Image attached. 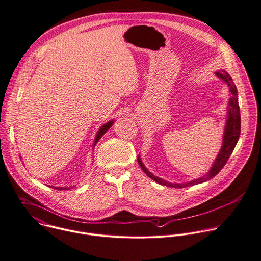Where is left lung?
I'll use <instances>...</instances> for the list:
<instances>
[{"label": "left lung", "instance_id": "1", "mask_svg": "<svg viewBox=\"0 0 261 261\" xmlns=\"http://www.w3.org/2000/svg\"><path fill=\"white\" fill-rule=\"evenodd\" d=\"M215 74L227 84V86L229 87V92L231 93V97L228 101L227 120H226V124H225V128H224L222 146H221V149H220L217 158L214 161V164L212 165L209 172H207L206 175L199 177L198 179H194L187 184H172V182H168V181L151 174V173L145 168V166L141 162L140 156H138L137 161H138L139 166L141 167V169L143 170L145 174L148 177H150L152 180H154L155 182H158L162 186H166L169 188H175V189H181V188H187V187H192L195 185L203 184L207 180H210L217 174V173H219V171L226 164L232 150L234 149L237 142L239 140V137H240V133H241V116H240V108H239V102H238L237 87H236L234 83L232 82V79L230 77V75L225 70L221 69L219 71H216Z\"/></svg>", "mask_w": 261, "mask_h": 261}]
</instances>
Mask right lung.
I'll use <instances>...</instances> for the list:
<instances>
[{"label": "right lung", "mask_w": 261, "mask_h": 261, "mask_svg": "<svg viewBox=\"0 0 261 261\" xmlns=\"http://www.w3.org/2000/svg\"><path fill=\"white\" fill-rule=\"evenodd\" d=\"M113 124H114V120L113 121H110V122H108L107 124H105L100 129H99V131L97 132V134H96V136H95V141H94V144H93V146H95L96 145V143L99 141V139L103 136V134L113 126ZM51 188H53V189H57V190H59V191H61V190H69V189H73V187H69V188H55V187H51Z\"/></svg>", "instance_id": "add662e5"}]
</instances>
